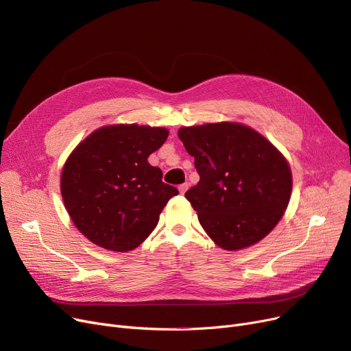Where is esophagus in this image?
<instances>
[{"mask_svg": "<svg viewBox=\"0 0 351 351\" xmlns=\"http://www.w3.org/2000/svg\"><path fill=\"white\" fill-rule=\"evenodd\" d=\"M188 188H189V185H188V183H182V185H179V192L183 195V193H185L186 191H188Z\"/></svg>", "mask_w": 351, "mask_h": 351, "instance_id": "1", "label": "esophagus"}]
</instances>
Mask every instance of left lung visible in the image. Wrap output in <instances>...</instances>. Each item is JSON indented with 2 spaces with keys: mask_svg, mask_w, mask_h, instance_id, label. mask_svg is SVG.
<instances>
[{
  "mask_svg": "<svg viewBox=\"0 0 351 351\" xmlns=\"http://www.w3.org/2000/svg\"><path fill=\"white\" fill-rule=\"evenodd\" d=\"M178 135L200 176L185 197L212 241L226 250L262 241L290 200L291 172L283 155L242 123L186 126Z\"/></svg>",
  "mask_w": 351,
  "mask_h": 351,
  "instance_id": "obj_1",
  "label": "left lung"
}]
</instances>
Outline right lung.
Instances as JSON below:
<instances>
[{
    "label": "right lung",
    "instance_id": "1",
    "mask_svg": "<svg viewBox=\"0 0 351 351\" xmlns=\"http://www.w3.org/2000/svg\"><path fill=\"white\" fill-rule=\"evenodd\" d=\"M165 128L104 126L66 159L61 176L65 208L92 243L114 252L138 247L156 228L176 188L147 158L165 143Z\"/></svg>",
    "mask_w": 351,
    "mask_h": 351
}]
</instances>
